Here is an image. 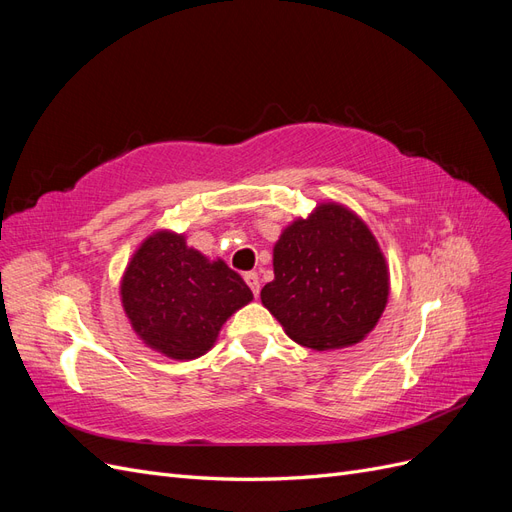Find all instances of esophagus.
I'll use <instances>...</instances> for the list:
<instances>
[{"label":"esophagus","mask_w":512,"mask_h":512,"mask_svg":"<svg viewBox=\"0 0 512 512\" xmlns=\"http://www.w3.org/2000/svg\"><path fill=\"white\" fill-rule=\"evenodd\" d=\"M243 280L247 282V286L252 288V292H254V297H258V292H260V277H258V273H254V271H250V273H245L243 275Z\"/></svg>","instance_id":"obj_1"}]
</instances>
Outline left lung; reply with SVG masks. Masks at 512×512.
I'll list each match as a JSON object with an SVG mask.
<instances>
[{"instance_id": "1", "label": "left lung", "mask_w": 512, "mask_h": 512, "mask_svg": "<svg viewBox=\"0 0 512 512\" xmlns=\"http://www.w3.org/2000/svg\"><path fill=\"white\" fill-rule=\"evenodd\" d=\"M273 273L260 290L262 305L305 348L359 344L389 301V269L376 237L337 203H322L282 232Z\"/></svg>"}]
</instances>
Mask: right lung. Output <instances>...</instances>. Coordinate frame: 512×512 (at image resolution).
Here are the masks:
<instances>
[{
  "instance_id": "obj_1",
  "label": "right lung",
  "mask_w": 512,
  "mask_h": 512,
  "mask_svg": "<svg viewBox=\"0 0 512 512\" xmlns=\"http://www.w3.org/2000/svg\"><path fill=\"white\" fill-rule=\"evenodd\" d=\"M252 299L224 260H209L168 230L143 241L121 280V303L136 335L177 361L205 354L222 324Z\"/></svg>"
}]
</instances>
